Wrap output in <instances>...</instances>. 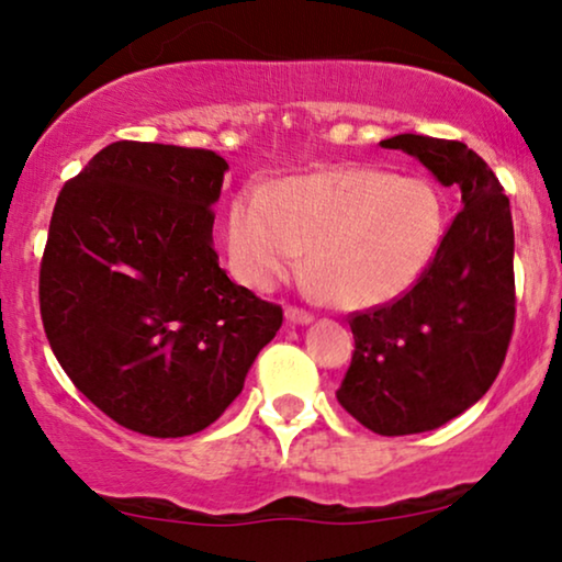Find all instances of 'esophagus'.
<instances>
[{"instance_id":"34e87169","label":"esophagus","mask_w":562,"mask_h":562,"mask_svg":"<svg viewBox=\"0 0 562 562\" xmlns=\"http://www.w3.org/2000/svg\"><path fill=\"white\" fill-rule=\"evenodd\" d=\"M286 319L291 322V325H310V322L314 319V314L302 310V306H286Z\"/></svg>"}]
</instances>
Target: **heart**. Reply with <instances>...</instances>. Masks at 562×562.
<instances>
[{"mask_svg": "<svg viewBox=\"0 0 562 562\" xmlns=\"http://www.w3.org/2000/svg\"><path fill=\"white\" fill-rule=\"evenodd\" d=\"M445 235V202L425 179L379 168H333L276 189L250 187L229 210L233 271L273 289L310 248V271L342 310H371L402 296Z\"/></svg>", "mask_w": 562, "mask_h": 562, "instance_id": "b5f03b06", "label": "heart"}]
</instances>
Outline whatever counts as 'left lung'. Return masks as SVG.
<instances>
[{"mask_svg":"<svg viewBox=\"0 0 562 562\" xmlns=\"http://www.w3.org/2000/svg\"><path fill=\"white\" fill-rule=\"evenodd\" d=\"M381 145L419 158L463 202L419 279L348 319L356 350L337 402L398 437L463 414L502 371L517 314L514 225L504 187L465 143L406 133Z\"/></svg>","mask_w":562,"mask_h":562,"instance_id":"1","label":"left lung"}]
</instances>
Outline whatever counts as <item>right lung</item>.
I'll list each match as a JSON object with an SVG mask.
<instances>
[{"label": "right lung", "instance_id": "1", "mask_svg": "<svg viewBox=\"0 0 562 562\" xmlns=\"http://www.w3.org/2000/svg\"><path fill=\"white\" fill-rule=\"evenodd\" d=\"M227 160L117 140L66 181L41 260V317L74 386L120 427L202 432L243 391L283 310L212 248Z\"/></svg>", "mask_w": 562, "mask_h": 562}]
</instances>
